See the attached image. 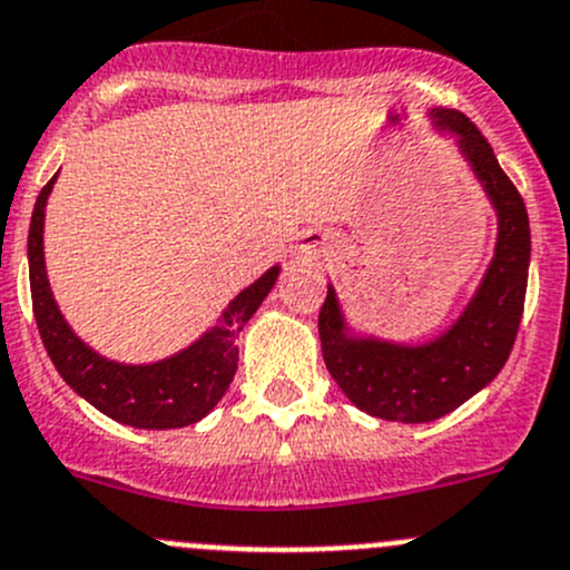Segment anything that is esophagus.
Segmentation results:
<instances>
[{
	"mask_svg": "<svg viewBox=\"0 0 570 570\" xmlns=\"http://www.w3.org/2000/svg\"><path fill=\"white\" fill-rule=\"evenodd\" d=\"M325 253H328V236L320 234V230H308L295 245V256L303 258V262H317Z\"/></svg>",
	"mask_w": 570,
	"mask_h": 570,
	"instance_id": "obj_1",
	"label": "esophagus"
}]
</instances>
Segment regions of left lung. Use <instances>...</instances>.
Segmentation results:
<instances>
[{
  "label": "left lung",
  "mask_w": 570,
  "mask_h": 570,
  "mask_svg": "<svg viewBox=\"0 0 570 570\" xmlns=\"http://www.w3.org/2000/svg\"><path fill=\"white\" fill-rule=\"evenodd\" d=\"M432 119L440 130L454 132L499 217L493 262L476 295L445 334L423 345L353 336L334 286H328L317 320L331 379L362 412L395 423H429L484 390L510 358L527 301L532 239L523 197L465 114L434 108Z\"/></svg>",
  "instance_id": "1"
}]
</instances>
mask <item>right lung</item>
Masks as SVG:
<instances>
[{"mask_svg":"<svg viewBox=\"0 0 570 570\" xmlns=\"http://www.w3.org/2000/svg\"><path fill=\"white\" fill-rule=\"evenodd\" d=\"M55 178L43 186L32 208L27 262H30L32 312L43 347L58 367L60 379L94 409L132 429H180L197 423L217 406L234 381L236 362H239L236 336L269 295L281 269L269 267L256 284L242 289L228 303L219 323L191 342L186 351L153 364L110 362L91 351L69 328L49 289L47 264H43V208Z\"/></svg>","mask_w":570,"mask_h":570,"instance_id":"right-lung-1","label":"right lung"}]
</instances>
